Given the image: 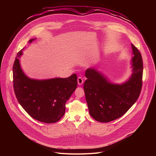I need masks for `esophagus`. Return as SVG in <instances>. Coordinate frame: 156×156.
I'll return each mask as SVG.
<instances>
[{
	"label": "esophagus",
	"mask_w": 156,
	"mask_h": 156,
	"mask_svg": "<svg viewBox=\"0 0 156 156\" xmlns=\"http://www.w3.org/2000/svg\"><path fill=\"white\" fill-rule=\"evenodd\" d=\"M84 82V80L81 77H78V84L79 85H81Z\"/></svg>",
	"instance_id": "esophagus-1"
}]
</instances>
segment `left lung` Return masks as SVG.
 <instances>
[{"instance_id": "left-lung-1", "label": "left lung", "mask_w": 156, "mask_h": 156, "mask_svg": "<svg viewBox=\"0 0 156 156\" xmlns=\"http://www.w3.org/2000/svg\"><path fill=\"white\" fill-rule=\"evenodd\" d=\"M133 73L123 84H114L94 68L85 72L84 91L90 115L100 122H109L123 116L135 103L142 87L143 65L139 50L131 44Z\"/></svg>"}]
</instances>
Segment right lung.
Returning <instances> with one entry per match:
<instances>
[{
	"label": "right lung",
	"mask_w": 156,
	"mask_h": 156,
	"mask_svg": "<svg viewBox=\"0 0 156 156\" xmlns=\"http://www.w3.org/2000/svg\"><path fill=\"white\" fill-rule=\"evenodd\" d=\"M35 39L29 41L31 43ZM23 50V49H22ZM18 52L13 66V83L16 98L34 119L46 123L58 122L65 114V104L77 87V75L48 80H34L22 70Z\"/></svg>",
	"instance_id": "1"
}]
</instances>
